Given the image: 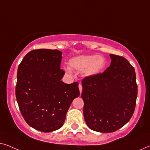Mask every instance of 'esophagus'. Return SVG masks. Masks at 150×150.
Instances as JSON below:
<instances>
[{
    "label": "esophagus",
    "instance_id": "obj_1",
    "mask_svg": "<svg viewBox=\"0 0 150 150\" xmlns=\"http://www.w3.org/2000/svg\"><path fill=\"white\" fill-rule=\"evenodd\" d=\"M79 89L80 93H81V92H82V86H81V83H79Z\"/></svg>",
    "mask_w": 150,
    "mask_h": 150
}]
</instances>
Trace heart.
<instances>
[{
  "label": "heart",
  "mask_w": 150,
  "mask_h": 150,
  "mask_svg": "<svg viewBox=\"0 0 150 150\" xmlns=\"http://www.w3.org/2000/svg\"><path fill=\"white\" fill-rule=\"evenodd\" d=\"M106 60L102 56L97 54L80 55L73 57L69 61V64L72 69L79 71H83L87 77L96 76L104 69ZM65 71L71 74V70L65 69Z\"/></svg>",
  "instance_id": "b5f03b06"
}]
</instances>
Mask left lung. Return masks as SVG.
<instances>
[{"mask_svg": "<svg viewBox=\"0 0 150 150\" xmlns=\"http://www.w3.org/2000/svg\"><path fill=\"white\" fill-rule=\"evenodd\" d=\"M104 72L82 81L83 116L91 130L112 133L127 123L135 110L137 85L133 67L124 57L110 54Z\"/></svg>", "mask_w": 150, "mask_h": 150, "instance_id": "1", "label": "left lung"}]
</instances>
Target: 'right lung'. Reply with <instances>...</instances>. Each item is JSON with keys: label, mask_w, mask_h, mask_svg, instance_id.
<instances>
[{"label": "right lung", "mask_w": 150, "mask_h": 150, "mask_svg": "<svg viewBox=\"0 0 150 150\" xmlns=\"http://www.w3.org/2000/svg\"><path fill=\"white\" fill-rule=\"evenodd\" d=\"M61 59L58 50H33L17 69L15 94L19 110L27 123L42 132L61 128L73 100L79 96L77 82L61 81Z\"/></svg>", "instance_id": "right-lung-1"}]
</instances>
